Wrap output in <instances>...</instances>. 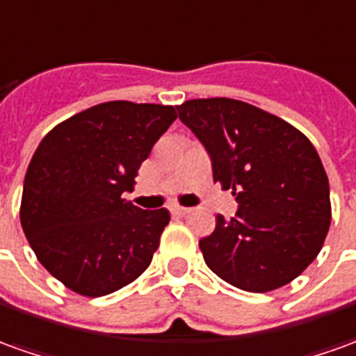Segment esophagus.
<instances>
[{"label":"esophagus","mask_w":356,"mask_h":356,"mask_svg":"<svg viewBox=\"0 0 356 356\" xmlns=\"http://www.w3.org/2000/svg\"><path fill=\"white\" fill-rule=\"evenodd\" d=\"M171 212H173L175 216H185V214L191 212V209H185V207H179V204H175V207H171Z\"/></svg>","instance_id":"obj_1"}]
</instances>
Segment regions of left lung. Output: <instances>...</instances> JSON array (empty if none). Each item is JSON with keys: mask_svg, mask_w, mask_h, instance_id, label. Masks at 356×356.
I'll use <instances>...</instances> for the list:
<instances>
[{"mask_svg": "<svg viewBox=\"0 0 356 356\" xmlns=\"http://www.w3.org/2000/svg\"><path fill=\"white\" fill-rule=\"evenodd\" d=\"M177 113L207 147L214 183L239 204L198 241L210 270L248 292L289 284L318 257L331 224L316 147L286 120L228 97L191 99Z\"/></svg>", "mask_w": 356, "mask_h": 356, "instance_id": "obj_1", "label": "left lung"}]
</instances>
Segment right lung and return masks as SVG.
Returning <instances> with one entry per match:
<instances>
[{
	"instance_id": "right-lung-1",
	"label": "right lung",
	"mask_w": 356,
	"mask_h": 356,
	"mask_svg": "<svg viewBox=\"0 0 356 356\" xmlns=\"http://www.w3.org/2000/svg\"><path fill=\"white\" fill-rule=\"evenodd\" d=\"M177 113L171 105L108 101L54 127L29 163L21 226L54 279L97 298L136 280L169 224L165 209L122 198Z\"/></svg>"
}]
</instances>
